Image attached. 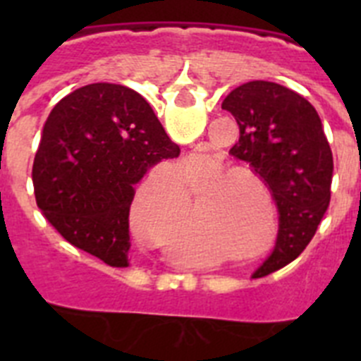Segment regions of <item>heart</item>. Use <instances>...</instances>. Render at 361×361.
Returning <instances> with one entry per match:
<instances>
[{"label": "heart", "instance_id": "1", "mask_svg": "<svg viewBox=\"0 0 361 361\" xmlns=\"http://www.w3.org/2000/svg\"><path fill=\"white\" fill-rule=\"evenodd\" d=\"M220 170H222V166L216 164V162H204V164L195 166L191 170H180L177 175L157 173L146 178L137 190L132 206H130V220H132L133 228L149 237V231L155 228V220H157L159 213L164 212V209L170 212V209L180 206V200H183L180 183L186 184L191 191H197L206 186L216 173H220ZM229 183H231V177L213 180L208 186L209 197H213L219 191H224Z\"/></svg>", "mask_w": 361, "mask_h": 361}]
</instances>
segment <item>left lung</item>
<instances>
[{"label":"left lung","mask_w":361,"mask_h":361,"mask_svg":"<svg viewBox=\"0 0 361 361\" xmlns=\"http://www.w3.org/2000/svg\"><path fill=\"white\" fill-rule=\"evenodd\" d=\"M222 108L240 128L229 153L253 168L279 209L275 250L255 271L266 276L293 262L314 237L329 208L333 152L312 104L282 85L244 82Z\"/></svg>","instance_id":"1"}]
</instances>
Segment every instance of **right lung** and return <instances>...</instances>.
Listing matches in <instances>:
<instances>
[{"instance_id":"obj_1","label":"right lung","mask_w":361,"mask_h":361,"mask_svg":"<svg viewBox=\"0 0 361 361\" xmlns=\"http://www.w3.org/2000/svg\"><path fill=\"white\" fill-rule=\"evenodd\" d=\"M178 153L141 94L86 85L63 97L44 123L32 168L37 206L70 244L128 267L135 184Z\"/></svg>"}]
</instances>
